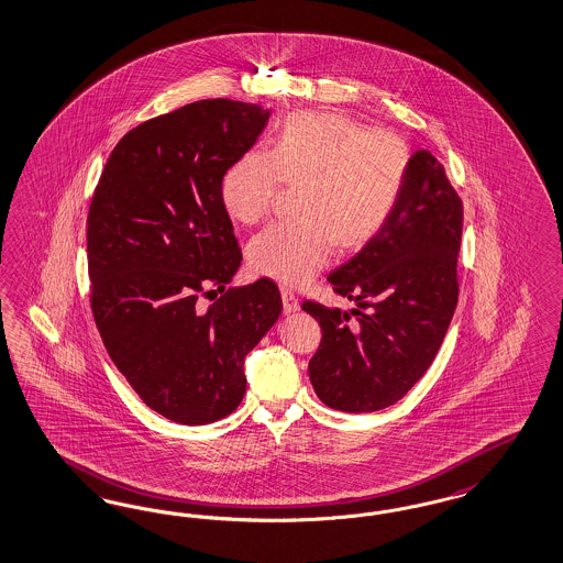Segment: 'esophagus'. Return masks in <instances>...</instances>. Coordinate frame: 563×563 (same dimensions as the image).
I'll return each mask as SVG.
<instances>
[{
    "label": "esophagus",
    "instance_id": "esophagus-1",
    "mask_svg": "<svg viewBox=\"0 0 563 563\" xmlns=\"http://www.w3.org/2000/svg\"><path fill=\"white\" fill-rule=\"evenodd\" d=\"M283 308H285L287 314L299 310V299H297V295L291 289H283Z\"/></svg>",
    "mask_w": 563,
    "mask_h": 563
}]
</instances>
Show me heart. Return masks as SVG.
Returning a JSON list of instances; mask_svg holds the SVG:
<instances>
[{
	"label": "heart",
	"mask_w": 563,
	"mask_h": 563,
	"mask_svg": "<svg viewBox=\"0 0 563 563\" xmlns=\"http://www.w3.org/2000/svg\"><path fill=\"white\" fill-rule=\"evenodd\" d=\"M410 169L402 135L366 130L341 113H292L272 151H249L222 178L225 211L262 222L283 188L299 186L295 222L266 228L249 245L251 268L283 285H306L341 247L373 241L394 213Z\"/></svg>",
	"instance_id": "b5f03b06"
}]
</instances>
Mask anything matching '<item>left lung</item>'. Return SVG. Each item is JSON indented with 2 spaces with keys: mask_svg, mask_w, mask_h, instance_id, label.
Returning a JSON list of instances; mask_svg holds the SVG:
<instances>
[{
  "mask_svg": "<svg viewBox=\"0 0 563 563\" xmlns=\"http://www.w3.org/2000/svg\"><path fill=\"white\" fill-rule=\"evenodd\" d=\"M463 201L429 151L410 157L405 190L382 232L329 276L356 308H301L322 329L308 373L343 412L396 405L435 358L459 301Z\"/></svg>",
  "mask_w": 563,
  "mask_h": 563,
  "instance_id": "obj_1",
  "label": "left lung"
}]
</instances>
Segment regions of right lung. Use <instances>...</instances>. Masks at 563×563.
<instances>
[{
	"label": "right lung",
	"mask_w": 563,
	"mask_h": 563,
	"mask_svg": "<svg viewBox=\"0 0 563 563\" xmlns=\"http://www.w3.org/2000/svg\"><path fill=\"white\" fill-rule=\"evenodd\" d=\"M268 114L216 98L153 117L117 142L91 197L93 322L142 402L181 426L213 423L241 405L243 361L283 310L271 278L223 290L243 253L222 178ZM218 291L207 309L201 299Z\"/></svg>",
	"instance_id": "1"
}]
</instances>
